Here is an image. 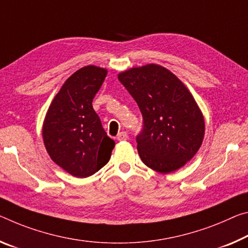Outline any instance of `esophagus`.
I'll use <instances>...</instances> for the list:
<instances>
[{"mask_svg":"<svg viewBox=\"0 0 248 248\" xmlns=\"http://www.w3.org/2000/svg\"><path fill=\"white\" fill-rule=\"evenodd\" d=\"M117 140L118 141H125V140H128V133L125 132V131L119 132V133H118V136H117Z\"/></svg>","mask_w":248,"mask_h":248,"instance_id":"obj_1","label":"esophagus"}]
</instances>
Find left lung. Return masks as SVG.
Segmentation results:
<instances>
[{
    "instance_id": "obj_1",
    "label": "left lung",
    "mask_w": 248,
    "mask_h": 248,
    "mask_svg": "<svg viewBox=\"0 0 248 248\" xmlns=\"http://www.w3.org/2000/svg\"><path fill=\"white\" fill-rule=\"evenodd\" d=\"M143 117L137 149L142 162L160 173L186 166L203 142L205 123L186 86L163 66L148 64L118 75Z\"/></svg>"
}]
</instances>
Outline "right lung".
I'll list each match as a JSON object with an SVG mask.
<instances>
[{
    "instance_id": "add662e5",
    "label": "right lung",
    "mask_w": 248,
    "mask_h": 248,
    "mask_svg": "<svg viewBox=\"0 0 248 248\" xmlns=\"http://www.w3.org/2000/svg\"><path fill=\"white\" fill-rule=\"evenodd\" d=\"M107 73L93 65L75 72L54 97L43 124L50 159L77 178H87L105 167L115 147L93 108Z\"/></svg>"
}]
</instances>
